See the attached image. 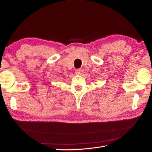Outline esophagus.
I'll return each instance as SVG.
<instances>
[{
    "label": "esophagus",
    "mask_w": 152,
    "mask_h": 152,
    "mask_svg": "<svg viewBox=\"0 0 152 152\" xmlns=\"http://www.w3.org/2000/svg\"><path fill=\"white\" fill-rule=\"evenodd\" d=\"M83 72V70L82 69H76L75 71V73L76 74H78V75H80V74H82Z\"/></svg>",
    "instance_id": "1"
}]
</instances>
